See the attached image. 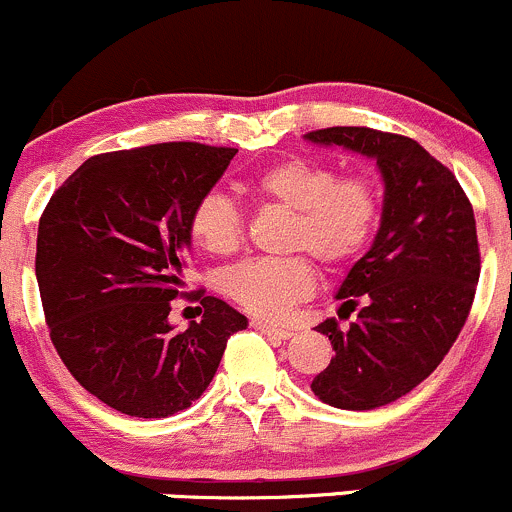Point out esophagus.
<instances>
[{"instance_id":"obj_1","label":"esophagus","mask_w":512,"mask_h":512,"mask_svg":"<svg viewBox=\"0 0 512 512\" xmlns=\"http://www.w3.org/2000/svg\"><path fill=\"white\" fill-rule=\"evenodd\" d=\"M251 328L261 330L263 335L273 337V340H288V337H293L291 330H286V328H276V325L263 323V320H251Z\"/></svg>"}]
</instances>
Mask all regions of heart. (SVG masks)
I'll return each instance as SVG.
<instances>
[{"label": "heart", "instance_id": "1", "mask_svg": "<svg viewBox=\"0 0 512 512\" xmlns=\"http://www.w3.org/2000/svg\"><path fill=\"white\" fill-rule=\"evenodd\" d=\"M263 204L288 212L283 246L303 254L251 258L221 276V291L246 313L283 318L315 286V258L328 271L355 261L377 231L382 197L372 179L337 177L330 165L310 157H283L244 182ZM189 236L212 256L234 254L241 244V214L229 197L209 192L189 212ZM305 253L309 255L304 256Z\"/></svg>", "mask_w": 512, "mask_h": 512}]
</instances>
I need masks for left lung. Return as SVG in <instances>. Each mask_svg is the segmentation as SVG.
<instances>
[{
    "label": "left lung",
    "instance_id": "left-lung-1",
    "mask_svg": "<svg viewBox=\"0 0 512 512\" xmlns=\"http://www.w3.org/2000/svg\"><path fill=\"white\" fill-rule=\"evenodd\" d=\"M305 140L374 160L382 177L377 234L335 293L357 318L318 325L335 357L310 384L320 402L365 412L412 392L456 342L481 273L476 219L456 177L412 138L328 128Z\"/></svg>",
    "mask_w": 512,
    "mask_h": 512
}]
</instances>
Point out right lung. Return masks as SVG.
Returning a JSON list of instances; mask_svg holds the SVG:
<instances>
[{
    "instance_id": "1",
    "label": "right lung",
    "mask_w": 512,
    "mask_h": 512,
    "mask_svg": "<svg viewBox=\"0 0 512 512\" xmlns=\"http://www.w3.org/2000/svg\"><path fill=\"white\" fill-rule=\"evenodd\" d=\"M231 147L160 142L83 162L39 221L36 281L51 342L83 389L128 416L162 419L202 397L226 340L249 320L204 295L177 333L172 303L192 249L189 212Z\"/></svg>"
}]
</instances>
